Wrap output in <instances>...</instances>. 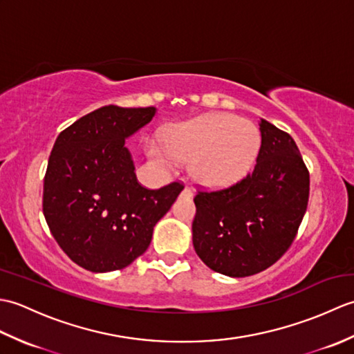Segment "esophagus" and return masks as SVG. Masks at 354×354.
I'll return each mask as SVG.
<instances>
[{"mask_svg":"<svg viewBox=\"0 0 354 354\" xmlns=\"http://www.w3.org/2000/svg\"><path fill=\"white\" fill-rule=\"evenodd\" d=\"M183 194H184V196H187V198H192L193 196V190L190 189V187H184Z\"/></svg>","mask_w":354,"mask_h":354,"instance_id":"obj_1","label":"esophagus"}]
</instances>
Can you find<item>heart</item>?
<instances>
[{"label": "heart", "mask_w": 354, "mask_h": 354, "mask_svg": "<svg viewBox=\"0 0 354 354\" xmlns=\"http://www.w3.org/2000/svg\"><path fill=\"white\" fill-rule=\"evenodd\" d=\"M164 142L150 140V158L162 167L189 161L194 181L205 187L234 185L257 161L261 135L254 123L231 114L212 112L167 131Z\"/></svg>", "instance_id": "heart-1"}]
</instances>
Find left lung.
Segmentation results:
<instances>
[{
    "label": "left lung",
    "instance_id": "left-lung-1",
    "mask_svg": "<svg viewBox=\"0 0 354 354\" xmlns=\"http://www.w3.org/2000/svg\"><path fill=\"white\" fill-rule=\"evenodd\" d=\"M252 173L194 196L193 246L216 272L250 277L272 266L298 234L309 202L310 176L295 141L266 120Z\"/></svg>",
    "mask_w": 354,
    "mask_h": 354
}]
</instances>
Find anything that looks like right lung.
Returning a JSON list of instances; mask_svg holds the SVG:
<instances>
[{
    "mask_svg": "<svg viewBox=\"0 0 354 354\" xmlns=\"http://www.w3.org/2000/svg\"><path fill=\"white\" fill-rule=\"evenodd\" d=\"M155 108L103 106L56 138L44 176L42 212L62 251L91 272L118 270L145 254L155 223L169 212L181 181L142 187L124 138Z\"/></svg>",
    "mask_w": 354,
    "mask_h": 354,
    "instance_id": "1",
    "label": "right lung"
}]
</instances>
